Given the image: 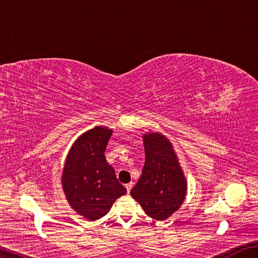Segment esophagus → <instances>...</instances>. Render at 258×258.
Instances as JSON below:
<instances>
[{
    "label": "esophagus",
    "mask_w": 258,
    "mask_h": 258,
    "mask_svg": "<svg viewBox=\"0 0 258 258\" xmlns=\"http://www.w3.org/2000/svg\"><path fill=\"white\" fill-rule=\"evenodd\" d=\"M125 187H126V189H127V193H130L131 189H132V187H133V183H128V184H126V185H125Z\"/></svg>",
    "instance_id": "obj_1"
}]
</instances>
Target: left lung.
<instances>
[{"label": "left lung", "instance_id": "obj_1", "mask_svg": "<svg viewBox=\"0 0 258 258\" xmlns=\"http://www.w3.org/2000/svg\"><path fill=\"white\" fill-rule=\"evenodd\" d=\"M145 164L131 190L147 215L164 221L183 204L187 183L173 145L161 133L143 135Z\"/></svg>", "mask_w": 258, "mask_h": 258}]
</instances>
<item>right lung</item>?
Wrapping results in <instances>:
<instances>
[{
    "label": "right lung",
    "instance_id": "obj_1",
    "mask_svg": "<svg viewBox=\"0 0 258 258\" xmlns=\"http://www.w3.org/2000/svg\"><path fill=\"white\" fill-rule=\"evenodd\" d=\"M112 133L105 126H96L82 134L71 147L63 168L62 186L69 204L89 221L106 215L126 193L104 155Z\"/></svg>",
    "mask_w": 258,
    "mask_h": 258
}]
</instances>
